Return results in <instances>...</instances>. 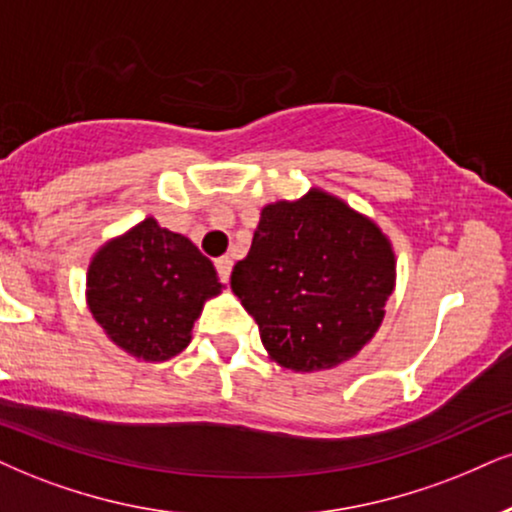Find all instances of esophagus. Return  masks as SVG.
Instances as JSON below:
<instances>
[{
  "label": "esophagus",
  "mask_w": 512,
  "mask_h": 512,
  "mask_svg": "<svg viewBox=\"0 0 512 512\" xmlns=\"http://www.w3.org/2000/svg\"><path fill=\"white\" fill-rule=\"evenodd\" d=\"M216 270H218V277L220 282H230V273H232V258L230 256H223L216 261Z\"/></svg>",
  "instance_id": "1"
}]
</instances>
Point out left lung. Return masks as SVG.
Masks as SVG:
<instances>
[{
	"instance_id": "8db88e82",
	"label": "left lung",
	"mask_w": 512,
	"mask_h": 512,
	"mask_svg": "<svg viewBox=\"0 0 512 512\" xmlns=\"http://www.w3.org/2000/svg\"><path fill=\"white\" fill-rule=\"evenodd\" d=\"M277 365L330 370L375 337L396 287V256L375 220L325 189L263 206L230 277Z\"/></svg>"
}]
</instances>
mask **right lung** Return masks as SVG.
<instances>
[{
	"mask_svg": "<svg viewBox=\"0 0 512 512\" xmlns=\"http://www.w3.org/2000/svg\"><path fill=\"white\" fill-rule=\"evenodd\" d=\"M220 292L213 263L149 216L92 256L85 299L113 344L156 363L192 342L194 320Z\"/></svg>",
	"mask_w": 512,
	"mask_h": 512,
	"instance_id": "add662e5",
	"label": "right lung"
}]
</instances>
